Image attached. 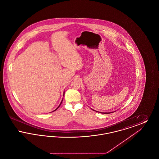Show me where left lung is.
Returning <instances> with one entry per match:
<instances>
[{
	"instance_id": "8db88e82",
	"label": "left lung",
	"mask_w": 159,
	"mask_h": 159,
	"mask_svg": "<svg viewBox=\"0 0 159 159\" xmlns=\"http://www.w3.org/2000/svg\"><path fill=\"white\" fill-rule=\"evenodd\" d=\"M92 109V108H91ZM92 110H93V111H95V110H93V109H92ZM97 111V112H98V113H104V114H109V113H113V112H115V111H113V112H109V113H101V112H98V111Z\"/></svg>"
}]
</instances>
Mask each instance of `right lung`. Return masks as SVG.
I'll use <instances>...</instances> for the list:
<instances>
[{
	"label": "right lung",
	"mask_w": 159,
	"mask_h": 159,
	"mask_svg": "<svg viewBox=\"0 0 159 159\" xmlns=\"http://www.w3.org/2000/svg\"><path fill=\"white\" fill-rule=\"evenodd\" d=\"M64 93H65V92H64V94H63V96H64ZM62 100H63V99H62V101H61V102L60 104V105H59V106H58V107H57V108H56V109H55V110H54V111H55V110H57V109H58V108H59V107H60V106H61V103H62Z\"/></svg>",
	"instance_id": "obj_1"
}]
</instances>
